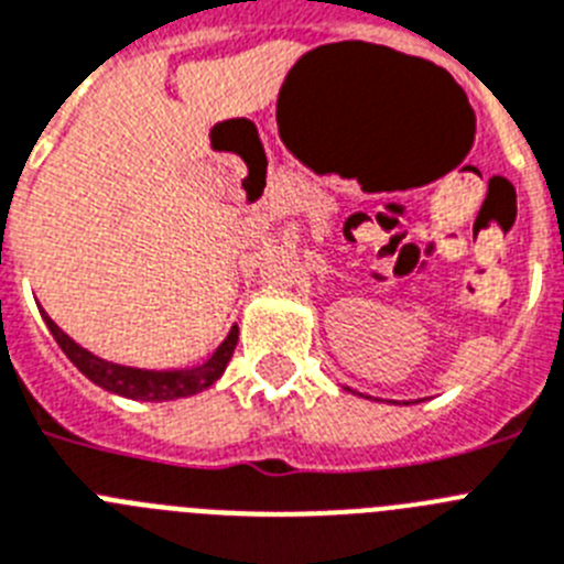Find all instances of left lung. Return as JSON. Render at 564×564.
Masks as SVG:
<instances>
[{
	"label": "left lung",
	"mask_w": 564,
	"mask_h": 564,
	"mask_svg": "<svg viewBox=\"0 0 564 564\" xmlns=\"http://www.w3.org/2000/svg\"><path fill=\"white\" fill-rule=\"evenodd\" d=\"M349 391H351V389H349ZM360 398H364V394H360Z\"/></svg>",
	"instance_id": "1"
}]
</instances>
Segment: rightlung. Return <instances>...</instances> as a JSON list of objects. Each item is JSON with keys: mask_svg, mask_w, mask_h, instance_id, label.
Masks as SVG:
<instances>
[{"mask_svg": "<svg viewBox=\"0 0 564 564\" xmlns=\"http://www.w3.org/2000/svg\"><path fill=\"white\" fill-rule=\"evenodd\" d=\"M47 329L56 337V343L62 346L70 364L76 366L87 380H93L96 386H101L105 391H112L119 398L130 400H144V403H164V400H178V398H193L198 391L209 389V386L224 375L229 357H232L235 346H238V326L229 329V335L224 337V343L215 349V355L209 357L207 364L193 366V369H175V371H153V369H135V366H121L105 360V357H96L93 351H87L85 346H78L70 335L58 329L56 323L51 321L47 312H42Z\"/></svg>", "mask_w": 564, "mask_h": 564, "instance_id": "right-lung-1", "label": "right lung"}]
</instances>
